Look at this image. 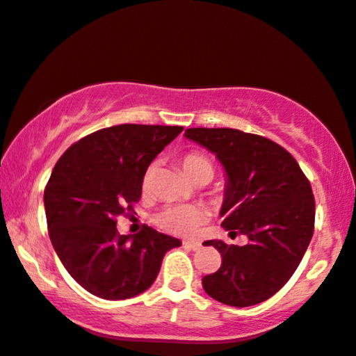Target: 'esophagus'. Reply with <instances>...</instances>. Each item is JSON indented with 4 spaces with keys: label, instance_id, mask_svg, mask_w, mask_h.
<instances>
[{
    "label": "esophagus",
    "instance_id": "esophagus-1",
    "mask_svg": "<svg viewBox=\"0 0 356 356\" xmlns=\"http://www.w3.org/2000/svg\"><path fill=\"white\" fill-rule=\"evenodd\" d=\"M183 245L186 247V249H189V250H199L200 247H202V244H200V242H194V241L183 242Z\"/></svg>",
    "mask_w": 356,
    "mask_h": 356
}]
</instances>
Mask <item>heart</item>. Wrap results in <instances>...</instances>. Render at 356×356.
Returning <instances> with one entry per match:
<instances>
[{
	"label": "heart",
	"instance_id": "1",
	"mask_svg": "<svg viewBox=\"0 0 356 356\" xmlns=\"http://www.w3.org/2000/svg\"><path fill=\"white\" fill-rule=\"evenodd\" d=\"M181 165L188 177L195 183H207L209 179H212L215 172L213 162L199 151L184 154L181 157ZM154 177H156V167L151 165L143 177L144 191L152 188ZM207 210L200 205H170L156 216V223L167 233L181 236V238H193L197 234L199 228L207 221Z\"/></svg>",
	"mask_w": 356,
	"mask_h": 356
}]
</instances>
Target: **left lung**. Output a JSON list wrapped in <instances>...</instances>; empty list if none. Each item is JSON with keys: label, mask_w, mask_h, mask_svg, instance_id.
Returning a JSON list of instances; mask_svg holds the SVG:
<instances>
[{"label": "left lung", "mask_w": 356, "mask_h": 356, "mask_svg": "<svg viewBox=\"0 0 356 356\" xmlns=\"http://www.w3.org/2000/svg\"><path fill=\"white\" fill-rule=\"evenodd\" d=\"M184 136L213 152L225 167L220 215L245 245L207 241L221 254L218 271L202 277L204 291L225 305L265 302L291 280L315 229L310 181L284 147L234 128H188Z\"/></svg>", "instance_id": "8db88e82"}]
</instances>
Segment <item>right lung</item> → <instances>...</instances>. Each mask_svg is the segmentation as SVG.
I'll return each instance as SVG.
<instances>
[{"label":"right lung","mask_w":356,"mask_h":356,"mask_svg":"<svg viewBox=\"0 0 356 356\" xmlns=\"http://www.w3.org/2000/svg\"><path fill=\"white\" fill-rule=\"evenodd\" d=\"M183 127L125 123L102 128L67 149L44 188L49 239L69 275L107 300L152 286L163 255L181 242L146 226L118 234L117 218L141 197L143 177Z\"/></svg>","instance_id":"obj_1"}]
</instances>
